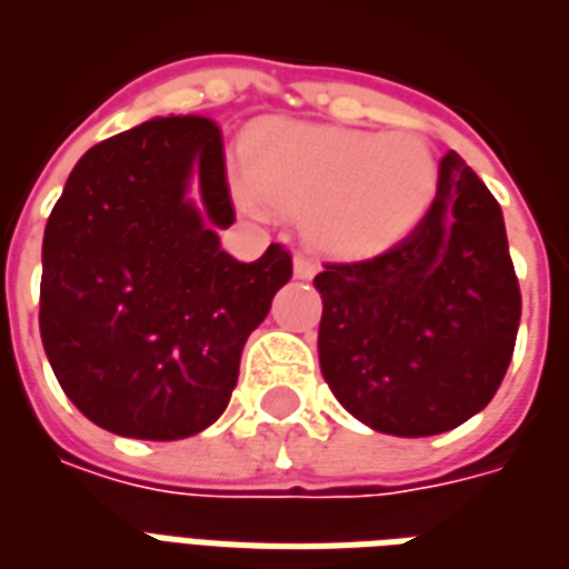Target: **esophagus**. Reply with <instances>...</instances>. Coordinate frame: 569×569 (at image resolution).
Here are the masks:
<instances>
[{"mask_svg": "<svg viewBox=\"0 0 569 569\" xmlns=\"http://www.w3.org/2000/svg\"><path fill=\"white\" fill-rule=\"evenodd\" d=\"M315 272H318V263H315V260L306 258V254H297V258H293V276H297V279L309 281L315 279Z\"/></svg>", "mask_w": 569, "mask_h": 569, "instance_id": "1", "label": "esophagus"}]
</instances>
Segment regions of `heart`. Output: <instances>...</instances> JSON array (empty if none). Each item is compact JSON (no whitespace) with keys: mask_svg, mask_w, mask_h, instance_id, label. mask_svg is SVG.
<instances>
[{"mask_svg":"<svg viewBox=\"0 0 569 569\" xmlns=\"http://www.w3.org/2000/svg\"><path fill=\"white\" fill-rule=\"evenodd\" d=\"M438 182L429 143L408 131L269 122L230 164V198L246 216H302L318 249L362 258L417 224Z\"/></svg>","mask_w":569,"mask_h":569,"instance_id":"b5f03b06","label":"heart"}]
</instances>
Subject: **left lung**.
Instances as JSON below:
<instances>
[{
	"instance_id": "8db88e82",
	"label": "left lung",
	"mask_w": 569,
	"mask_h": 569,
	"mask_svg": "<svg viewBox=\"0 0 569 569\" xmlns=\"http://www.w3.org/2000/svg\"><path fill=\"white\" fill-rule=\"evenodd\" d=\"M318 357L341 408L399 438L441 435L501 387L522 318L503 216L456 152L417 228L378 258L327 263Z\"/></svg>"
}]
</instances>
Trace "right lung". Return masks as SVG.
<instances>
[{
    "label": "right lung",
    "mask_w": 569,
    "mask_h": 569,
    "mask_svg": "<svg viewBox=\"0 0 569 569\" xmlns=\"http://www.w3.org/2000/svg\"><path fill=\"white\" fill-rule=\"evenodd\" d=\"M233 219L221 131L203 117L149 119L77 161L44 228L38 327L87 420L179 441L224 413L246 339L293 272L281 246L230 258L219 228Z\"/></svg>",
    "instance_id": "1"
}]
</instances>
